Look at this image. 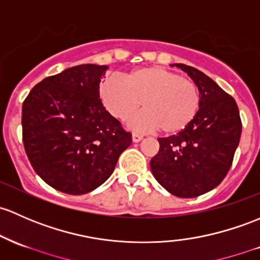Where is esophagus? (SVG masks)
Instances as JSON below:
<instances>
[{
    "instance_id": "obj_1",
    "label": "esophagus",
    "mask_w": 260,
    "mask_h": 260,
    "mask_svg": "<svg viewBox=\"0 0 260 260\" xmlns=\"http://www.w3.org/2000/svg\"><path fill=\"white\" fill-rule=\"evenodd\" d=\"M142 139H143V136L142 135H138V133H132V141L135 142V143H138V142H141Z\"/></svg>"
}]
</instances>
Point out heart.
Listing matches in <instances>:
<instances>
[{
	"instance_id": "obj_1",
	"label": "heart",
	"mask_w": 260,
	"mask_h": 260,
	"mask_svg": "<svg viewBox=\"0 0 260 260\" xmlns=\"http://www.w3.org/2000/svg\"><path fill=\"white\" fill-rule=\"evenodd\" d=\"M101 102L118 121H132L139 131L160 129L166 135L184 131L198 114L201 89L190 78L158 66L141 67L124 73L121 80L109 77L101 82Z\"/></svg>"
}]
</instances>
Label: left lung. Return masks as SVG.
I'll return each mask as SVG.
<instances>
[{"label":"left lung","instance_id":"obj_1","mask_svg":"<svg viewBox=\"0 0 260 260\" xmlns=\"http://www.w3.org/2000/svg\"><path fill=\"white\" fill-rule=\"evenodd\" d=\"M188 73L201 89L202 105L184 131L158 138L151 169L157 182L180 198L209 192L225 178L242 135L239 109L232 95L190 66L172 64Z\"/></svg>","mask_w":260,"mask_h":260}]
</instances>
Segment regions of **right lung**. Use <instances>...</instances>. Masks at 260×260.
<instances>
[{"mask_svg":"<svg viewBox=\"0 0 260 260\" xmlns=\"http://www.w3.org/2000/svg\"><path fill=\"white\" fill-rule=\"evenodd\" d=\"M107 66L80 64L50 76L22 106V139L35 172L67 194L100 187L114 171L132 135L100 100Z\"/></svg>","mask_w":260,"mask_h":260,"instance_id":"add662e5","label":"right lung"}]
</instances>
